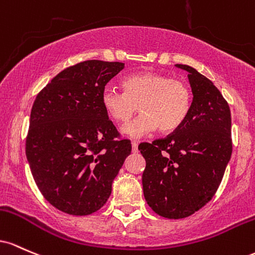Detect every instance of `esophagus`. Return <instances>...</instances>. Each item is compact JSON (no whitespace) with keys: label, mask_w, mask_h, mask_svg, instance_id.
Segmentation results:
<instances>
[{"label":"esophagus","mask_w":255,"mask_h":255,"mask_svg":"<svg viewBox=\"0 0 255 255\" xmlns=\"http://www.w3.org/2000/svg\"><path fill=\"white\" fill-rule=\"evenodd\" d=\"M131 145H132V151H133V153H136L137 147H138V142L132 141V142H131Z\"/></svg>","instance_id":"34e87169"}]
</instances>
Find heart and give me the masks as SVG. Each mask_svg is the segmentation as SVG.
<instances>
[{
    "instance_id": "heart-1",
    "label": "heart",
    "mask_w": 255,
    "mask_h": 255,
    "mask_svg": "<svg viewBox=\"0 0 255 255\" xmlns=\"http://www.w3.org/2000/svg\"><path fill=\"white\" fill-rule=\"evenodd\" d=\"M124 93L107 87L102 93L106 113L119 124H124L137 112L142 114L123 128L130 137H141L159 128L172 132L181 128L191 111L193 93L181 79L162 73L139 72L125 77Z\"/></svg>"
}]
</instances>
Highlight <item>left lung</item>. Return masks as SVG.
Returning a JSON list of instances; mask_svg holds the SVG:
<instances>
[{
	"instance_id": "obj_1",
	"label": "left lung",
	"mask_w": 255,
	"mask_h": 255,
	"mask_svg": "<svg viewBox=\"0 0 255 255\" xmlns=\"http://www.w3.org/2000/svg\"><path fill=\"white\" fill-rule=\"evenodd\" d=\"M177 67L187 71L193 91L189 116L168 136L138 145L145 159V201L168 219L187 218L212 200L233 153L227 100L195 68Z\"/></svg>"
}]
</instances>
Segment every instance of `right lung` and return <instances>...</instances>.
<instances>
[{"mask_svg": "<svg viewBox=\"0 0 255 255\" xmlns=\"http://www.w3.org/2000/svg\"><path fill=\"white\" fill-rule=\"evenodd\" d=\"M123 68V62H78L54 77L33 102L28 165L44 199L67 214L99 211L131 153V142L102 106L105 87Z\"/></svg>", "mask_w": 255, "mask_h": 255, "instance_id": "right-lung-1", "label": "right lung"}]
</instances>
